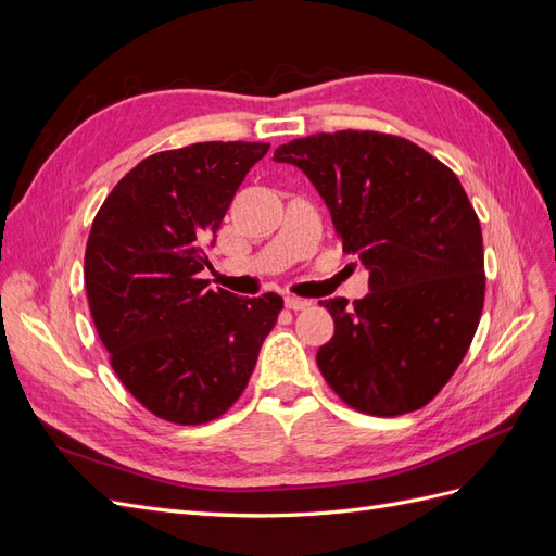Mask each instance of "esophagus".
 <instances>
[{
    "mask_svg": "<svg viewBox=\"0 0 556 556\" xmlns=\"http://www.w3.org/2000/svg\"><path fill=\"white\" fill-rule=\"evenodd\" d=\"M285 306L290 311H306L311 306V301L299 299V296H285Z\"/></svg>",
    "mask_w": 556,
    "mask_h": 556,
    "instance_id": "34e87169",
    "label": "esophagus"
}]
</instances>
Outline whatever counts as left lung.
<instances>
[{
  "label": "left lung",
  "instance_id": "left-lung-1",
  "mask_svg": "<svg viewBox=\"0 0 556 556\" xmlns=\"http://www.w3.org/2000/svg\"><path fill=\"white\" fill-rule=\"evenodd\" d=\"M315 185L368 292L319 301L333 317L317 366L348 406L413 413L439 394L484 304L480 220L459 178L425 148L380 131L313 134L276 148Z\"/></svg>",
  "mask_w": 556,
  "mask_h": 556
}]
</instances>
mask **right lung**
<instances>
[{
    "label": "right lung",
    "instance_id": "add662e5",
    "mask_svg": "<svg viewBox=\"0 0 556 556\" xmlns=\"http://www.w3.org/2000/svg\"><path fill=\"white\" fill-rule=\"evenodd\" d=\"M268 143L206 141L139 162L94 215L86 290L115 376L174 425L227 413L257 364L282 299L211 290L206 248Z\"/></svg>",
    "mask_w": 556,
    "mask_h": 556
}]
</instances>
